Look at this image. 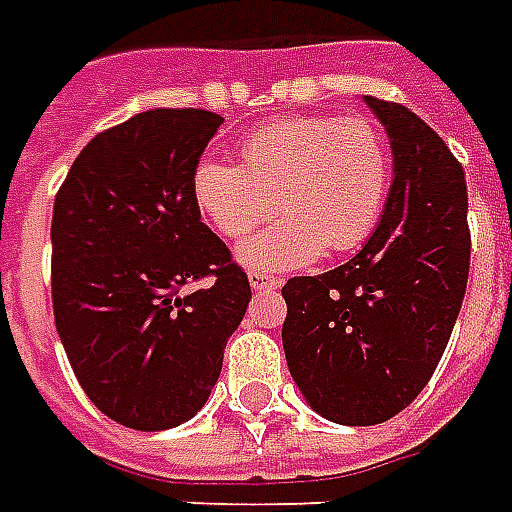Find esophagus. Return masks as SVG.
<instances>
[{"mask_svg": "<svg viewBox=\"0 0 512 512\" xmlns=\"http://www.w3.org/2000/svg\"><path fill=\"white\" fill-rule=\"evenodd\" d=\"M248 280H251L253 291H264V288H278L280 286L278 275H270V272H261V270L248 272Z\"/></svg>", "mask_w": 512, "mask_h": 512, "instance_id": "esophagus-1", "label": "esophagus"}]
</instances>
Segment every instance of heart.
Returning a JSON list of instances; mask_svg holds the SVG:
<instances>
[{"mask_svg":"<svg viewBox=\"0 0 512 512\" xmlns=\"http://www.w3.org/2000/svg\"><path fill=\"white\" fill-rule=\"evenodd\" d=\"M391 183V151L378 126L340 115H286L253 129L240 164L202 159L191 191L199 213L245 237L275 207L286 218L240 248L251 267H299L321 251L359 248L378 226Z\"/></svg>","mask_w":512,"mask_h":512,"instance_id":"b5f03b06","label":"heart"}]
</instances>
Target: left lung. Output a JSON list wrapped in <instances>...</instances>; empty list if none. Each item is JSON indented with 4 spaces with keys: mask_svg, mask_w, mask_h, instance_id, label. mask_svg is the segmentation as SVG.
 I'll return each mask as SVG.
<instances>
[{
    "mask_svg": "<svg viewBox=\"0 0 512 512\" xmlns=\"http://www.w3.org/2000/svg\"><path fill=\"white\" fill-rule=\"evenodd\" d=\"M394 151L378 229L351 261L283 286V351L315 413L345 426L402 413L443 359L470 275L467 183L443 137L364 96Z\"/></svg>",
    "mask_w": 512,
    "mask_h": 512,
    "instance_id": "8db88e82",
    "label": "left lung"
}]
</instances>
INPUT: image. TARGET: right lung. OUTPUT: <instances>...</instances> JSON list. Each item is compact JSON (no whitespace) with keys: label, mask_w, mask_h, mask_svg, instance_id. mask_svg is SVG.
I'll use <instances>...</instances> for the list:
<instances>
[{"label":"right lung","mask_w":512,"mask_h":512,"mask_svg":"<svg viewBox=\"0 0 512 512\" xmlns=\"http://www.w3.org/2000/svg\"><path fill=\"white\" fill-rule=\"evenodd\" d=\"M221 115L148 110L99 132L53 202V318L75 378L137 432L183 424L221 375L251 283L191 178Z\"/></svg>","instance_id":"obj_1"}]
</instances>
